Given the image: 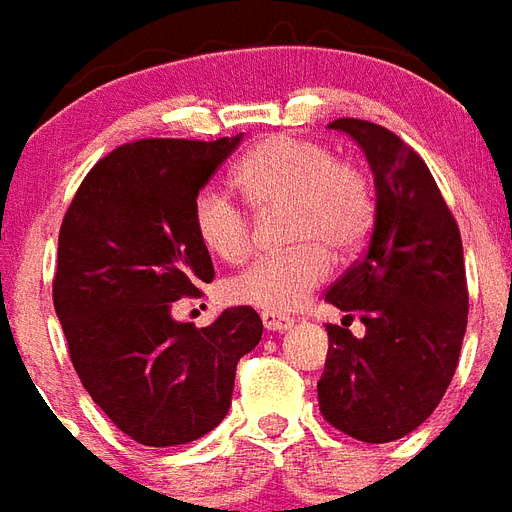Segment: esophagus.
<instances>
[{"instance_id":"esophagus-1","label":"esophagus","mask_w":512,"mask_h":512,"mask_svg":"<svg viewBox=\"0 0 512 512\" xmlns=\"http://www.w3.org/2000/svg\"><path fill=\"white\" fill-rule=\"evenodd\" d=\"M263 325H266V331L282 333V331H290V325H293V320H290V317H285V314L263 312Z\"/></svg>"}]
</instances>
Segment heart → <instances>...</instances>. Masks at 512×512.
<instances>
[{"instance_id": "heart-1", "label": "heart", "mask_w": 512, "mask_h": 512, "mask_svg": "<svg viewBox=\"0 0 512 512\" xmlns=\"http://www.w3.org/2000/svg\"><path fill=\"white\" fill-rule=\"evenodd\" d=\"M238 187L257 208L290 206L285 255L257 257L222 287L227 304L263 312H293L331 274V255L358 252L374 225V200L361 170L336 162L320 143L274 135L257 143L236 170ZM192 222L200 244L225 263L244 260L252 244V219L225 189H200Z\"/></svg>"}]
</instances>
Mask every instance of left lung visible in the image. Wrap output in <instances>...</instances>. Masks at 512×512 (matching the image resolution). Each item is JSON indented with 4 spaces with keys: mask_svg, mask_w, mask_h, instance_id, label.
<instances>
[{
    "mask_svg": "<svg viewBox=\"0 0 512 512\" xmlns=\"http://www.w3.org/2000/svg\"><path fill=\"white\" fill-rule=\"evenodd\" d=\"M374 176V227L366 255L325 293L361 314L366 333L328 325L317 382L325 420L361 442H393L429 418L456 374L467 331V274L458 225L426 162L391 130L336 119Z\"/></svg>",
    "mask_w": 512,
    "mask_h": 512,
    "instance_id": "1",
    "label": "left lung"
}]
</instances>
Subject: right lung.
Masks as SVG:
<instances>
[{"label":"right lung","instance_id":"right-lung-1","mask_svg":"<svg viewBox=\"0 0 512 512\" xmlns=\"http://www.w3.org/2000/svg\"><path fill=\"white\" fill-rule=\"evenodd\" d=\"M219 140H135L89 170L59 230L54 309L83 388L127 437L187 445L230 410L236 363L263 336L252 306L206 328L173 301L214 279L192 222L198 192L236 151Z\"/></svg>","mask_w":512,"mask_h":512}]
</instances>
